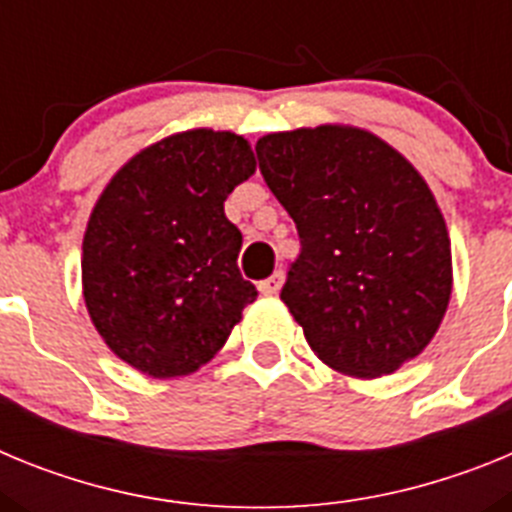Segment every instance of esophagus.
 I'll return each mask as SVG.
<instances>
[{
  "label": "esophagus",
  "instance_id": "34e87169",
  "mask_svg": "<svg viewBox=\"0 0 512 512\" xmlns=\"http://www.w3.org/2000/svg\"><path fill=\"white\" fill-rule=\"evenodd\" d=\"M282 282H284L282 271H274V274H271L269 279L259 282V292H261V295H266V297L277 295L279 289H282Z\"/></svg>",
  "mask_w": 512,
  "mask_h": 512
}]
</instances>
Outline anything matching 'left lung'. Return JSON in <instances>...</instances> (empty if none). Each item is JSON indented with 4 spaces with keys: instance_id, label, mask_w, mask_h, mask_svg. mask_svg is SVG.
I'll use <instances>...</instances> for the list:
<instances>
[{
    "instance_id": "8db88e82",
    "label": "left lung",
    "mask_w": 512,
    "mask_h": 512,
    "mask_svg": "<svg viewBox=\"0 0 512 512\" xmlns=\"http://www.w3.org/2000/svg\"><path fill=\"white\" fill-rule=\"evenodd\" d=\"M259 169L300 233L282 302L323 364L377 379L415 359L451 300V238L408 158L354 125L269 133Z\"/></svg>"
}]
</instances>
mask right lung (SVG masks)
<instances>
[{
  "label": "right lung",
  "instance_id": "1",
  "mask_svg": "<svg viewBox=\"0 0 512 512\" xmlns=\"http://www.w3.org/2000/svg\"><path fill=\"white\" fill-rule=\"evenodd\" d=\"M256 171L243 135L194 128L135 153L99 194L81 246L89 318L153 379L187 377L225 346L256 287L225 200Z\"/></svg>",
  "mask_w": 512,
  "mask_h": 512
}]
</instances>
